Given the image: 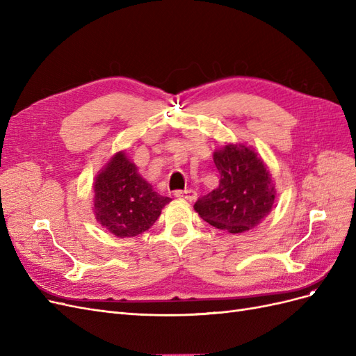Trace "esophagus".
Segmentation results:
<instances>
[{"label": "esophagus", "mask_w": 356, "mask_h": 356, "mask_svg": "<svg viewBox=\"0 0 356 356\" xmlns=\"http://www.w3.org/2000/svg\"><path fill=\"white\" fill-rule=\"evenodd\" d=\"M176 198H181V200H188V201H195L197 200V192L193 189H188V191H176L175 192Z\"/></svg>", "instance_id": "esophagus-1"}]
</instances>
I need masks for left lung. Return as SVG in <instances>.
I'll return each instance as SVG.
<instances>
[{
    "label": "left lung",
    "instance_id": "left-lung-1",
    "mask_svg": "<svg viewBox=\"0 0 356 356\" xmlns=\"http://www.w3.org/2000/svg\"><path fill=\"white\" fill-rule=\"evenodd\" d=\"M219 186L195 202L193 209L211 226L229 234L256 227L272 211L275 189L266 164L253 146L227 143L213 154Z\"/></svg>",
    "mask_w": 356,
    "mask_h": 356
}]
</instances>
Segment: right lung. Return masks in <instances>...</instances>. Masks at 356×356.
<instances>
[{
	"label": "right lung",
	"mask_w": 356,
	"mask_h": 356,
	"mask_svg": "<svg viewBox=\"0 0 356 356\" xmlns=\"http://www.w3.org/2000/svg\"><path fill=\"white\" fill-rule=\"evenodd\" d=\"M93 213L96 220L118 238L146 232L171 201L152 189L139 175L125 151L105 164L93 183Z\"/></svg>",
	"instance_id": "right-lung-1"
}]
</instances>
